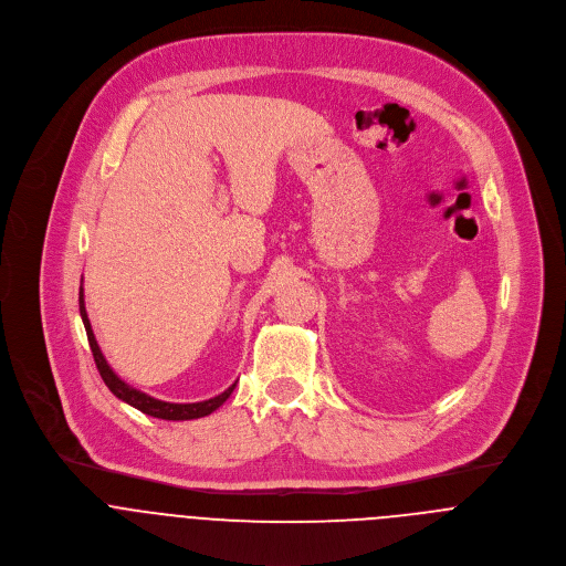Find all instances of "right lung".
<instances>
[{"label":"right lung","instance_id":"add662e5","mask_svg":"<svg viewBox=\"0 0 566 566\" xmlns=\"http://www.w3.org/2000/svg\"><path fill=\"white\" fill-rule=\"evenodd\" d=\"M78 313H81V319H83V326H85V333H87V342H90V350H92V357H94V364L98 368V375L101 379L105 381V386L109 388V392L114 397H118L120 401L129 403L132 408L140 410L143 415H149V417H156V419H165V421H191V419H200V417H207L211 415L213 410H218L233 392L235 384L229 386L222 395L213 397V399H207V401H198V403H169V401H160V399H154L132 386H127L112 368L109 364L105 361L98 344H96V337L92 333V326H90V319H87V313H85V302H83V286L78 289Z\"/></svg>","mask_w":566,"mask_h":566}]
</instances>
